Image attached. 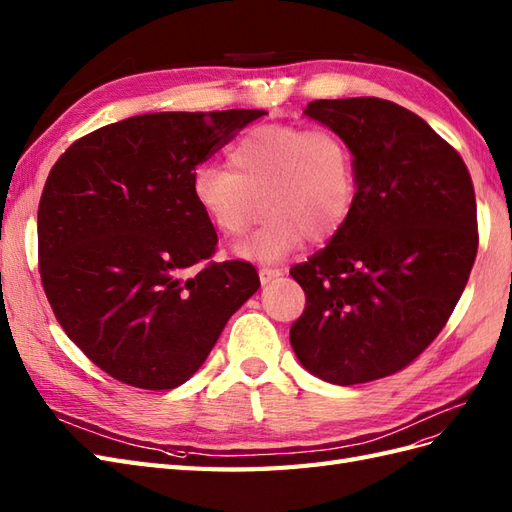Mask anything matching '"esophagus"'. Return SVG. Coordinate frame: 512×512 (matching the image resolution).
<instances>
[{"label": "esophagus", "mask_w": 512, "mask_h": 512, "mask_svg": "<svg viewBox=\"0 0 512 512\" xmlns=\"http://www.w3.org/2000/svg\"><path fill=\"white\" fill-rule=\"evenodd\" d=\"M258 275H260V282H262V284H269L271 280H275V278H280V275H284V271L278 269V267H260V269H258Z\"/></svg>", "instance_id": "34e87169"}]
</instances>
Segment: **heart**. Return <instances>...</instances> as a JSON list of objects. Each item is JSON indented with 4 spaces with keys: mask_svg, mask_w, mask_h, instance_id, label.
Returning <instances> with one entry per match:
<instances>
[{
    "mask_svg": "<svg viewBox=\"0 0 512 512\" xmlns=\"http://www.w3.org/2000/svg\"><path fill=\"white\" fill-rule=\"evenodd\" d=\"M349 144L327 127L271 122L228 148V168L202 165L191 196L211 226L239 239L267 209L262 228L237 245L254 260H280L303 239L325 241L342 228L355 202Z\"/></svg>",
    "mask_w": 512,
    "mask_h": 512,
    "instance_id": "1",
    "label": "heart"
}]
</instances>
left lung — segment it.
I'll use <instances>...</instances> for the list:
<instances>
[{"label":"left lung","instance_id":"obj_1","mask_svg":"<svg viewBox=\"0 0 512 512\" xmlns=\"http://www.w3.org/2000/svg\"><path fill=\"white\" fill-rule=\"evenodd\" d=\"M349 144L355 202L329 245L290 269L306 310L290 344L336 385L388 377L431 344L478 252L474 185L461 155L409 109L375 96L303 109Z\"/></svg>","mask_w":512,"mask_h":512}]
</instances>
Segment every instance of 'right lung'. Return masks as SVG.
Instances as JSON below:
<instances>
[{
    "mask_svg": "<svg viewBox=\"0 0 512 512\" xmlns=\"http://www.w3.org/2000/svg\"><path fill=\"white\" fill-rule=\"evenodd\" d=\"M265 112H157L81 137L38 204V265L66 336L109 377L172 390L196 372L258 273L211 262L217 232L191 196L202 161Z\"/></svg>",
    "mask_w": 512,
    "mask_h": 512,
    "instance_id": "right-lung-1",
    "label": "right lung"
}]
</instances>
